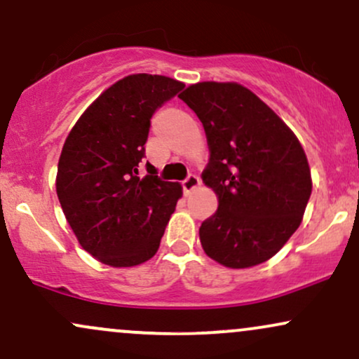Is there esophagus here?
<instances>
[{
    "mask_svg": "<svg viewBox=\"0 0 359 359\" xmlns=\"http://www.w3.org/2000/svg\"><path fill=\"white\" fill-rule=\"evenodd\" d=\"M198 185H201V179H198L196 174H189L182 182V187H184L185 194H191L192 191H196Z\"/></svg>",
    "mask_w": 359,
    "mask_h": 359,
    "instance_id": "34e87169",
    "label": "esophagus"
}]
</instances>
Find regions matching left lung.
<instances>
[{
	"label": "left lung",
	"mask_w": 359,
	"mask_h": 359,
	"mask_svg": "<svg viewBox=\"0 0 359 359\" xmlns=\"http://www.w3.org/2000/svg\"><path fill=\"white\" fill-rule=\"evenodd\" d=\"M207 135L204 182L219 197L198 229L205 254L243 269L274 256L299 227L311 170L294 133L264 102L237 83L191 85L179 95Z\"/></svg>",
	"instance_id": "left-lung-1"
}]
</instances>
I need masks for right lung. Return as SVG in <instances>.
Segmentation results:
<instances>
[{"label":"right lung","mask_w":359,"mask_h":359,"mask_svg":"<svg viewBox=\"0 0 359 359\" xmlns=\"http://www.w3.org/2000/svg\"><path fill=\"white\" fill-rule=\"evenodd\" d=\"M184 83L162 75L125 76L95 100L65 140L56 174L63 214L86 252L130 267L155 256L182 187L147 162L150 118Z\"/></svg>","instance_id":"obj_1"}]
</instances>
